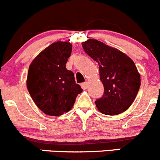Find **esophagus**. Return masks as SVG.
<instances>
[{
    "instance_id": "obj_1",
    "label": "esophagus",
    "mask_w": 160,
    "mask_h": 160,
    "mask_svg": "<svg viewBox=\"0 0 160 160\" xmlns=\"http://www.w3.org/2000/svg\"><path fill=\"white\" fill-rule=\"evenodd\" d=\"M88 82H84V83L81 84V86H82V89H86V88H88Z\"/></svg>"
}]
</instances>
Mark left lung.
<instances>
[{
  "label": "left lung",
  "instance_id": "obj_1",
  "mask_svg": "<svg viewBox=\"0 0 160 160\" xmlns=\"http://www.w3.org/2000/svg\"><path fill=\"white\" fill-rule=\"evenodd\" d=\"M85 53L99 64L103 96L95 101L99 112L118 115L133 103L141 85L140 74L125 53L96 39L82 42Z\"/></svg>",
  "mask_w": 160,
  "mask_h": 160
}]
</instances>
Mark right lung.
Returning <instances> with one entry per match:
<instances>
[{
    "label": "right lung",
    "mask_w": 160,
    "mask_h": 160,
    "mask_svg": "<svg viewBox=\"0 0 160 160\" xmlns=\"http://www.w3.org/2000/svg\"><path fill=\"white\" fill-rule=\"evenodd\" d=\"M72 45L53 42L36 57L28 68L27 88L38 108L50 116H60L73 107L82 92L74 73L66 68Z\"/></svg>",
    "instance_id": "add662e5"
}]
</instances>
